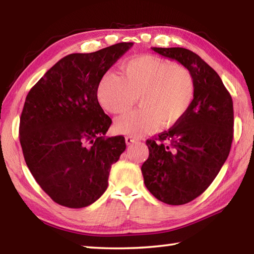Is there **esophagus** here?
I'll return each instance as SVG.
<instances>
[{
	"mask_svg": "<svg viewBox=\"0 0 254 254\" xmlns=\"http://www.w3.org/2000/svg\"><path fill=\"white\" fill-rule=\"evenodd\" d=\"M126 142H127V144L128 145V144H132V143H134V142H136V139L135 137H133V136H127L126 137Z\"/></svg>",
	"mask_w": 254,
	"mask_h": 254,
	"instance_id": "34e87169",
	"label": "esophagus"
}]
</instances>
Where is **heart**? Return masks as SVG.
<instances>
[{
	"label": "heart",
	"mask_w": 254,
	"mask_h": 254,
	"mask_svg": "<svg viewBox=\"0 0 254 254\" xmlns=\"http://www.w3.org/2000/svg\"><path fill=\"white\" fill-rule=\"evenodd\" d=\"M121 77L109 72L97 88L100 104L120 114L140 100L141 109L115 120L118 133L133 136L152 133L182 119L194 98V83L186 68L156 56H139L123 66Z\"/></svg>",
	"instance_id": "b5f03b06"
}]
</instances>
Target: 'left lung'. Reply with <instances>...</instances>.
<instances>
[{"label":"left lung","instance_id":"8db88e82","mask_svg":"<svg viewBox=\"0 0 254 254\" xmlns=\"http://www.w3.org/2000/svg\"><path fill=\"white\" fill-rule=\"evenodd\" d=\"M187 68L194 100L168 131L147 140L141 167L144 185L157 199L183 205L203 194L220 173L233 141V101L221 77L198 55L185 48H151Z\"/></svg>","mask_w":254,"mask_h":254}]
</instances>
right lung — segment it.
Returning a JSON list of instances; mask_svg holds the SVG:
<instances>
[{"label": "right lung", "instance_id": "1", "mask_svg": "<svg viewBox=\"0 0 254 254\" xmlns=\"http://www.w3.org/2000/svg\"><path fill=\"white\" fill-rule=\"evenodd\" d=\"M133 46L68 55L30 89L19 136L30 173L56 203L69 208L104 194L111 167L126 150L122 135L105 137L112 120L97 100L105 72Z\"/></svg>", "mask_w": 254, "mask_h": 254}]
</instances>
